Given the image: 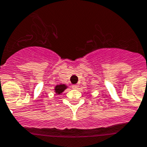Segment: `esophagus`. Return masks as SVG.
<instances>
[{"mask_svg": "<svg viewBox=\"0 0 147 147\" xmlns=\"http://www.w3.org/2000/svg\"><path fill=\"white\" fill-rule=\"evenodd\" d=\"M78 87V85H77V84L72 85V88H73V89H77Z\"/></svg>", "mask_w": 147, "mask_h": 147, "instance_id": "esophagus-1", "label": "esophagus"}]
</instances>
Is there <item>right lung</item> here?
<instances>
[{"label": "right lung", "instance_id": "right-lung-1", "mask_svg": "<svg viewBox=\"0 0 147 147\" xmlns=\"http://www.w3.org/2000/svg\"><path fill=\"white\" fill-rule=\"evenodd\" d=\"M66 89V86H65V85H63V84H60V85H57V86H55V92L57 93V94H61V93L63 92L64 91V89Z\"/></svg>", "mask_w": 147, "mask_h": 147}]
</instances>
